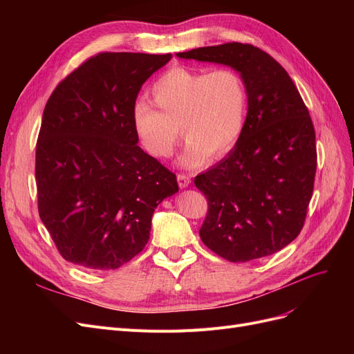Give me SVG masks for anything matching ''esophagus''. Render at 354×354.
Returning <instances> with one entry per match:
<instances>
[{
  "label": "esophagus",
  "instance_id": "obj_1",
  "mask_svg": "<svg viewBox=\"0 0 354 354\" xmlns=\"http://www.w3.org/2000/svg\"><path fill=\"white\" fill-rule=\"evenodd\" d=\"M177 181H178V186L183 189V187H187L190 185V177L187 174H177Z\"/></svg>",
  "mask_w": 354,
  "mask_h": 354
}]
</instances>
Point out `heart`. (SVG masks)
<instances>
[{"instance_id": "1", "label": "heart", "mask_w": 354, "mask_h": 354, "mask_svg": "<svg viewBox=\"0 0 354 354\" xmlns=\"http://www.w3.org/2000/svg\"><path fill=\"white\" fill-rule=\"evenodd\" d=\"M158 110L145 100L133 109L138 142L155 158L173 155L180 132L186 137L180 164L198 168L209 153L223 156L238 143L248 112V87L236 69L216 71L177 66L152 84Z\"/></svg>"}]
</instances>
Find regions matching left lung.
<instances>
[{
    "mask_svg": "<svg viewBox=\"0 0 354 354\" xmlns=\"http://www.w3.org/2000/svg\"><path fill=\"white\" fill-rule=\"evenodd\" d=\"M177 56L234 68L250 94L236 146L195 177L208 202L202 242L232 263L281 251L304 226L317 167L315 127L295 84L251 44L226 42Z\"/></svg>",
    "mask_w": 354,
    "mask_h": 354,
    "instance_id": "obj_1",
    "label": "left lung"
}]
</instances>
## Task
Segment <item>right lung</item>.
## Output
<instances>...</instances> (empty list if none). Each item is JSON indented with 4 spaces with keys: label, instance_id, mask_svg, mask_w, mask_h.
<instances>
[{
    "label": "right lung",
    "instance_id": "obj_1",
    "mask_svg": "<svg viewBox=\"0 0 354 354\" xmlns=\"http://www.w3.org/2000/svg\"><path fill=\"white\" fill-rule=\"evenodd\" d=\"M171 55L102 51L59 82L37 140L38 212L59 254L113 270L140 254L177 177L137 146L133 109Z\"/></svg>",
    "mask_w": 354,
    "mask_h": 354
}]
</instances>
